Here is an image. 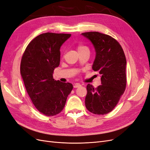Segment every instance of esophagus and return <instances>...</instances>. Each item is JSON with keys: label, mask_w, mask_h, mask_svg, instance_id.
Masks as SVG:
<instances>
[{"label": "esophagus", "mask_w": 150, "mask_h": 150, "mask_svg": "<svg viewBox=\"0 0 150 150\" xmlns=\"http://www.w3.org/2000/svg\"><path fill=\"white\" fill-rule=\"evenodd\" d=\"M81 85L79 84V83H76L74 85V88H79L80 87Z\"/></svg>", "instance_id": "esophagus-1"}]
</instances>
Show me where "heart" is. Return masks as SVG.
<instances>
[{
	"mask_svg": "<svg viewBox=\"0 0 150 150\" xmlns=\"http://www.w3.org/2000/svg\"><path fill=\"white\" fill-rule=\"evenodd\" d=\"M77 50H78V52H79L84 51V50H89V49H88V47L87 46H84V45L79 44L78 46H77Z\"/></svg>",
	"mask_w": 150,
	"mask_h": 150,
	"instance_id": "heart-1",
	"label": "heart"
}]
</instances>
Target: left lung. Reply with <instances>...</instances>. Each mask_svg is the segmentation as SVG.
<instances>
[{"instance_id":"8db88e82","label":"left lung","mask_w":150,"mask_h":150,"mask_svg":"<svg viewBox=\"0 0 150 150\" xmlns=\"http://www.w3.org/2000/svg\"><path fill=\"white\" fill-rule=\"evenodd\" d=\"M82 35L93 44L96 58L93 69L101 75V85H87L85 106L95 115H106L118 103L126 87V60L122 47L111 36L98 32Z\"/></svg>"}]
</instances>
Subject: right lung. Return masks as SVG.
Segmentation results:
<instances>
[{"instance_id": "add662e5", "label": "right lung", "mask_w": 150, "mask_h": 150, "mask_svg": "<svg viewBox=\"0 0 150 150\" xmlns=\"http://www.w3.org/2000/svg\"><path fill=\"white\" fill-rule=\"evenodd\" d=\"M71 34L43 33L32 40L22 55L21 74L32 103L45 116H55L65 106L73 86L53 79L59 66L60 47Z\"/></svg>"}]
</instances>
